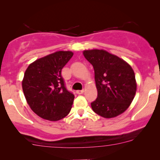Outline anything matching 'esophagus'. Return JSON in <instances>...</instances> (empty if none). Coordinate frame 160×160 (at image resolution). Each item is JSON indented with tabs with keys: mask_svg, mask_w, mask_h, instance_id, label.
<instances>
[{
	"mask_svg": "<svg viewBox=\"0 0 160 160\" xmlns=\"http://www.w3.org/2000/svg\"><path fill=\"white\" fill-rule=\"evenodd\" d=\"M83 92H84V90L83 89H82V90H77V94H78V95H81V94H82V93H83Z\"/></svg>",
	"mask_w": 160,
	"mask_h": 160,
	"instance_id": "obj_1",
	"label": "esophagus"
}]
</instances>
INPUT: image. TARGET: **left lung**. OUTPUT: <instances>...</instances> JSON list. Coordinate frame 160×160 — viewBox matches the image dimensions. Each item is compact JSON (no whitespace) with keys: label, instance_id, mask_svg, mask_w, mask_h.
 <instances>
[{"label":"left lung","instance_id":"1","mask_svg":"<svg viewBox=\"0 0 160 160\" xmlns=\"http://www.w3.org/2000/svg\"><path fill=\"white\" fill-rule=\"evenodd\" d=\"M82 53L95 71L98 97L91 103L93 111L104 118L123 113L136 92L133 69L123 59L103 49L84 50Z\"/></svg>","mask_w":160,"mask_h":160}]
</instances>
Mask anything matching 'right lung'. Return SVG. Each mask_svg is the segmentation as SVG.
Returning a JSON list of instances; mask_svg holds the SVG:
<instances>
[{
    "label": "right lung",
    "mask_w": 160,
    "mask_h": 160,
    "mask_svg": "<svg viewBox=\"0 0 160 160\" xmlns=\"http://www.w3.org/2000/svg\"><path fill=\"white\" fill-rule=\"evenodd\" d=\"M74 53L58 51L37 59L25 71L22 89L32 110L50 121L63 119L71 111L74 95L66 89L62 69Z\"/></svg>",
    "instance_id": "obj_1"
}]
</instances>
